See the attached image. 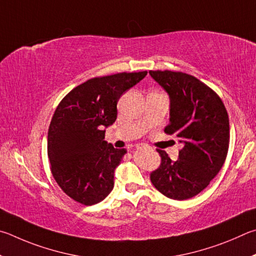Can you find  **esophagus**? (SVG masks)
Here are the masks:
<instances>
[{"mask_svg":"<svg viewBox=\"0 0 256 256\" xmlns=\"http://www.w3.org/2000/svg\"><path fill=\"white\" fill-rule=\"evenodd\" d=\"M146 145H144V144H138L137 146H136V148L137 150H142V148H146Z\"/></svg>","mask_w":256,"mask_h":256,"instance_id":"1","label":"esophagus"}]
</instances>
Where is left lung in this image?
Segmentation results:
<instances>
[{
    "label": "left lung",
    "mask_w": 256,
    "mask_h": 256,
    "mask_svg": "<svg viewBox=\"0 0 256 256\" xmlns=\"http://www.w3.org/2000/svg\"><path fill=\"white\" fill-rule=\"evenodd\" d=\"M171 100L164 132L183 145L173 160L158 150L160 166L150 182L160 194L186 200L200 194L220 171L230 147V119L220 96L194 76L172 70H150Z\"/></svg>",
    "instance_id": "obj_1"
}]
</instances>
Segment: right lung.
Instances as JSON below:
<instances>
[{
	"label": "right lung",
	"instance_id": "right-lung-1",
	"mask_svg": "<svg viewBox=\"0 0 256 256\" xmlns=\"http://www.w3.org/2000/svg\"><path fill=\"white\" fill-rule=\"evenodd\" d=\"M147 72L98 76L78 85L57 106L49 124L47 153L60 189L84 206L100 202L114 188V173L124 148L104 140V127L116 119L122 94Z\"/></svg>",
	"mask_w": 256,
	"mask_h": 256
}]
</instances>
